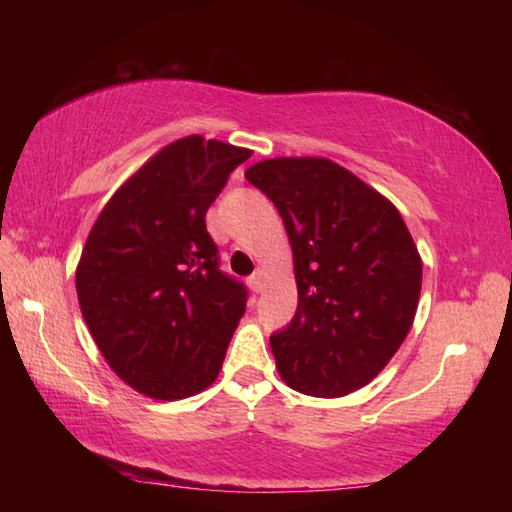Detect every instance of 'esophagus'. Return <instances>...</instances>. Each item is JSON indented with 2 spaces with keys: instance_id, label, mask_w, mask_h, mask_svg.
<instances>
[{
  "instance_id": "obj_1",
  "label": "esophagus",
  "mask_w": 512,
  "mask_h": 512,
  "mask_svg": "<svg viewBox=\"0 0 512 512\" xmlns=\"http://www.w3.org/2000/svg\"><path fill=\"white\" fill-rule=\"evenodd\" d=\"M248 284L255 293H262L266 289V271H264V268H257V271L248 277Z\"/></svg>"
}]
</instances>
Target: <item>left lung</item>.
<instances>
[{"mask_svg":"<svg viewBox=\"0 0 512 512\" xmlns=\"http://www.w3.org/2000/svg\"><path fill=\"white\" fill-rule=\"evenodd\" d=\"M244 176L277 207L293 253L298 311L271 336L277 372L311 397L359 391L418 311L422 259L402 214L327 158H271Z\"/></svg>","mask_w":512,"mask_h":512,"instance_id":"left-lung-1","label":"left lung"}]
</instances>
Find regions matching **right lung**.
<instances>
[{"label": "right lung", "instance_id": "add662e5", "mask_svg": "<svg viewBox=\"0 0 512 512\" xmlns=\"http://www.w3.org/2000/svg\"><path fill=\"white\" fill-rule=\"evenodd\" d=\"M253 151L187 135L126 178L94 221L76 293L112 372L153 400H183L219 377L246 289L216 266L205 214Z\"/></svg>", "mask_w": 512, "mask_h": 512}]
</instances>
